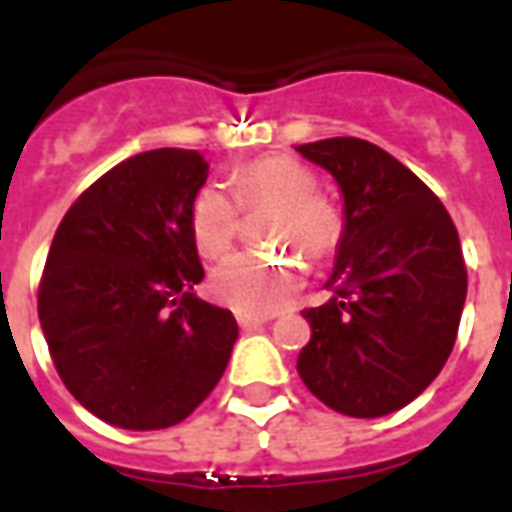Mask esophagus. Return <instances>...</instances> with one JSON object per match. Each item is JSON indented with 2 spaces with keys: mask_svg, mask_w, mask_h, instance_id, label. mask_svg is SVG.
I'll use <instances>...</instances> for the list:
<instances>
[{
  "mask_svg": "<svg viewBox=\"0 0 512 512\" xmlns=\"http://www.w3.org/2000/svg\"><path fill=\"white\" fill-rule=\"evenodd\" d=\"M235 321H238V326L244 329V332H255V329H260L263 323L268 321V318H260V315H246V312H238L235 315Z\"/></svg>",
  "mask_w": 512,
  "mask_h": 512,
  "instance_id": "34e87169",
  "label": "esophagus"
}]
</instances>
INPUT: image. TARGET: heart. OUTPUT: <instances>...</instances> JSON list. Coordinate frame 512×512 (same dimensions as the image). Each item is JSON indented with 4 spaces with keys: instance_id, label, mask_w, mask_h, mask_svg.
I'll return each instance as SVG.
<instances>
[{
    "instance_id": "b5f03b06",
    "label": "heart",
    "mask_w": 512,
    "mask_h": 512,
    "mask_svg": "<svg viewBox=\"0 0 512 512\" xmlns=\"http://www.w3.org/2000/svg\"><path fill=\"white\" fill-rule=\"evenodd\" d=\"M315 175L285 156H266L246 164L233 175L235 200L219 183H202L189 205V235L205 260H216L238 238L241 211H271L263 222L266 241L307 249V255H326L337 241V219L329 205L315 200ZM304 282L299 257H271L241 252L213 268L211 293L238 312L268 315L282 310Z\"/></svg>"
}]
</instances>
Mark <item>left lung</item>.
Segmentation results:
<instances>
[{"label":"left lung","mask_w":512,"mask_h":512,"mask_svg":"<svg viewBox=\"0 0 512 512\" xmlns=\"http://www.w3.org/2000/svg\"><path fill=\"white\" fill-rule=\"evenodd\" d=\"M343 194V235L326 288L304 310L310 343L301 381L348 417H386L408 406L450 356L466 266L450 213L422 180L373 142L334 136L296 147Z\"/></svg>","instance_id":"8db88e82"}]
</instances>
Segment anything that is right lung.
Segmentation results:
<instances>
[{"label":"right lung","mask_w":512,"mask_h":512,"mask_svg":"<svg viewBox=\"0 0 512 512\" xmlns=\"http://www.w3.org/2000/svg\"><path fill=\"white\" fill-rule=\"evenodd\" d=\"M197 150L158 147L95 180L57 227L38 290L49 354L79 403L115 428L178 425L219 384L233 312L194 296Z\"/></svg>","instance_id":"add662e5"}]
</instances>
